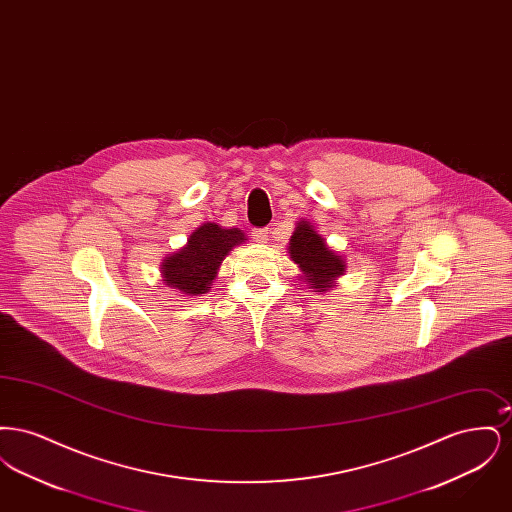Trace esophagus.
I'll use <instances>...</instances> for the list:
<instances>
[{
	"label": "esophagus",
	"instance_id": "34e87169",
	"mask_svg": "<svg viewBox=\"0 0 512 512\" xmlns=\"http://www.w3.org/2000/svg\"><path fill=\"white\" fill-rule=\"evenodd\" d=\"M251 236L255 242L259 244H267L268 242V228H253L251 230Z\"/></svg>",
	"mask_w": 512,
	"mask_h": 512
}]
</instances>
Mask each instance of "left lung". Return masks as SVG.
<instances>
[{"label": "left lung", "instance_id": "1", "mask_svg": "<svg viewBox=\"0 0 512 512\" xmlns=\"http://www.w3.org/2000/svg\"><path fill=\"white\" fill-rule=\"evenodd\" d=\"M290 259L303 272V280L315 292H326L345 272V261L334 253L315 226L307 220L297 222L288 245Z\"/></svg>", "mask_w": 512, "mask_h": 512}]
</instances>
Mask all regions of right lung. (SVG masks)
Masks as SVG:
<instances>
[{
    "label": "right lung",
    "mask_w": 512,
    "mask_h": 512,
    "mask_svg": "<svg viewBox=\"0 0 512 512\" xmlns=\"http://www.w3.org/2000/svg\"><path fill=\"white\" fill-rule=\"evenodd\" d=\"M245 242L240 228H222L215 222L199 226L188 244L163 259V282L184 295L209 292L224 257Z\"/></svg>",
    "instance_id": "right-lung-1"
}]
</instances>
